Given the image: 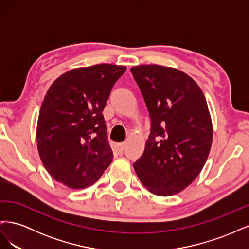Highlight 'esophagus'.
<instances>
[{
    "label": "esophagus",
    "mask_w": 249,
    "mask_h": 249,
    "mask_svg": "<svg viewBox=\"0 0 249 249\" xmlns=\"http://www.w3.org/2000/svg\"><path fill=\"white\" fill-rule=\"evenodd\" d=\"M124 145H125V143H124V142H120V143H117V144L115 145V150H116L117 153H120V154H122V153L124 152Z\"/></svg>",
    "instance_id": "34e87169"
}]
</instances>
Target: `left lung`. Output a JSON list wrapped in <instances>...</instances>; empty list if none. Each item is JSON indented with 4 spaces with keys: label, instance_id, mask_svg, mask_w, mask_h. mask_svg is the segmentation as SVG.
Here are the masks:
<instances>
[{
    "label": "left lung",
    "instance_id": "left-lung-1",
    "mask_svg": "<svg viewBox=\"0 0 249 249\" xmlns=\"http://www.w3.org/2000/svg\"><path fill=\"white\" fill-rule=\"evenodd\" d=\"M150 117V134L133 164L142 185L159 196L189 186L212 145L213 127L206 97L191 77L162 65L131 69Z\"/></svg>",
    "mask_w": 249,
    "mask_h": 249
}]
</instances>
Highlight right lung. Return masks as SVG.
Here are the masks:
<instances>
[{"instance_id":"1","label":"right lung","mask_w":249,"mask_h":249,"mask_svg":"<svg viewBox=\"0 0 249 249\" xmlns=\"http://www.w3.org/2000/svg\"><path fill=\"white\" fill-rule=\"evenodd\" d=\"M125 66L97 64L63 73L49 88L37 122V148L51 177L84 189L113 160L103 116L112 87Z\"/></svg>"}]
</instances>
